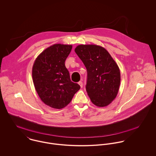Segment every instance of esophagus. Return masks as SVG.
Instances as JSON below:
<instances>
[{
    "label": "esophagus",
    "mask_w": 156,
    "mask_h": 156,
    "mask_svg": "<svg viewBox=\"0 0 156 156\" xmlns=\"http://www.w3.org/2000/svg\"><path fill=\"white\" fill-rule=\"evenodd\" d=\"M78 83H79V85H80V87L81 88H82V87H83V83H82V81L79 82H78Z\"/></svg>",
    "instance_id": "1"
}]
</instances>
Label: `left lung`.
Here are the masks:
<instances>
[{
    "mask_svg": "<svg viewBox=\"0 0 156 156\" xmlns=\"http://www.w3.org/2000/svg\"><path fill=\"white\" fill-rule=\"evenodd\" d=\"M74 51L87 70L86 90L90 101L98 107L109 105L116 98L121 82L117 64L100 45H79Z\"/></svg>",
    "mask_w": 156,
    "mask_h": 156,
    "instance_id": "8db88e82",
    "label": "left lung"
}]
</instances>
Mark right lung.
<instances>
[{
    "label": "right lung",
    "instance_id": "1",
    "mask_svg": "<svg viewBox=\"0 0 156 156\" xmlns=\"http://www.w3.org/2000/svg\"><path fill=\"white\" fill-rule=\"evenodd\" d=\"M71 49L72 45H52L38 56L33 65L35 90L42 101L54 109L67 106L80 88L79 85L71 81L65 66Z\"/></svg>",
    "mask_w": 156,
    "mask_h": 156
}]
</instances>
